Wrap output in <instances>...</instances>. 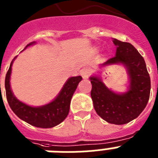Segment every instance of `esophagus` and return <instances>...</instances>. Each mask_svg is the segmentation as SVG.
Here are the masks:
<instances>
[{
	"instance_id": "34e87169",
	"label": "esophagus",
	"mask_w": 158,
	"mask_h": 158,
	"mask_svg": "<svg viewBox=\"0 0 158 158\" xmlns=\"http://www.w3.org/2000/svg\"><path fill=\"white\" fill-rule=\"evenodd\" d=\"M90 73H91V71L89 69H83L81 72V77L84 79H86V78L89 77Z\"/></svg>"
}]
</instances>
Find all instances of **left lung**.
<instances>
[{"mask_svg": "<svg viewBox=\"0 0 158 158\" xmlns=\"http://www.w3.org/2000/svg\"><path fill=\"white\" fill-rule=\"evenodd\" d=\"M115 56L102 66L123 63L130 76L128 91L117 94L107 89L100 78L91 77V97L96 113L107 123L116 125L127 123L136 118L144 110L150 94V77L144 58L133 45L114 39Z\"/></svg>", "mask_w": 158, "mask_h": 158, "instance_id": "obj_1", "label": "left lung"}]
</instances>
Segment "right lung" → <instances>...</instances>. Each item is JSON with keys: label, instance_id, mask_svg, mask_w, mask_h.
Instances as JSON below:
<instances>
[{"label": "right lung", "instance_id": "1", "mask_svg": "<svg viewBox=\"0 0 158 158\" xmlns=\"http://www.w3.org/2000/svg\"><path fill=\"white\" fill-rule=\"evenodd\" d=\"M35 43V42H31L26 47ZM13 60L7 72L5 81L7 100L12 111L22 120L36 127L51 128L61 123L69 114L71 98L79 82L82 80L81 77H73L69 78L64 85L58 96L50 104L42 107H31L18 100L11 90L10 75Z\"/></svg>", "mask_w": 158, "mask_h": 158}]
</instances>
